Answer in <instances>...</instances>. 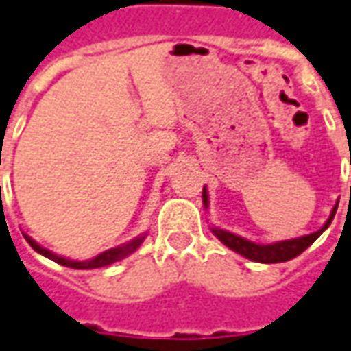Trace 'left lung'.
I'll return each mask as SVG.
<instances>
[{"instance_id": "obj_1", "label": "left lung", "mask_w": 351, "mask_h": 351, "mask_svg": "<svg viewBox=\"0 0 351 351\" xmlns=\"http://www.w3.org/2000/svg\"><path fill=\"white\" fill-rule=\"evenodd\" d=\"M202 202H204V206L208 208V193L206 187L202 189ZM337 208L338 202L332 208V212H330V216L325 221V226L321 227L319 231L315 233H311V235H304L298 237V239H289V241H279V243H271V245H256L252 241H246L243 237L235 235V233H229L226 229H217V227H212V233L227 246V248H231V250H235L237 254H241V256H245L248 260H252V262H260V263H279V262H289L292 258H296V256H300L309 245H313V241L317 239L328 226H330V221H332V217L337 214Z\"/></svg>"}]
</instances>
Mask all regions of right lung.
<instances>
[{
  "instance_id": "right-lung-1",
  "label": "right lung",
  "mask_w": 351,
  "mask_h": 351,
  "mask_svg": "<svg viewBox=\"0 0 351 351\" xmlns=\"http://www.w3.org/2000/svg\"><path fill=\"white\" fill-rule=\"evenodd\" d=\"M145 237H147V233H145V235L135 237V239H132V241L125 243V245L116 246V248H110V250H105V252H101L99 256H95V258H91V260H86V262H76V260H69V258L57 256L55 252H51L47 248H43V246L38 245V243H36L34 239H30L28 235H24V239L28 241V245L32 246L36 252L42 254L45 258H49L53 262L60 263V265H64V267H72V269H97V267H106V265H110V263L120 262V260H124L125 256H130L132 252H135L145 241Z\"/></svg>"
}]
</instances>
